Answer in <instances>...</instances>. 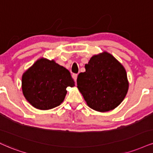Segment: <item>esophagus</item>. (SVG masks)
Masks as SVG:
<instances>
[{
  "label": "esophagus",
  "instance_id": "esophagus-1",
  "mask_svg": "<svg viewBox=\"0 0 153 153\" xmlns=\"http://www.w3.org/2000/svg\"><path fill=\"white\" fill-rule=\"evenodd\" d=\"M77 78H78V75H77V74H73V78L74 79L75 81H76Z\"/></svg>",
  "mask_w": 153,
  "mask_h": 153
}]
</instances>
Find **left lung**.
Instances as JSON below:
<instances>
[{
	"mask_svg": "<svg viewBox=\"0 0 153 153\" xmlns=\"http://www.w3.org/2000/svg\"><path fill=\"white\" fill-rule=\"evenodd\" d=\"M79 73L77 85L86 103L93 110L108 112L126 97L129 82L125 68L113 56L104 51L94 55Z\"/></svg>",
	"mask_w": 153,
	"mask_h": 153,
	"instance_id": "obj_1",
	"label": "left lung"
}]
</instances>
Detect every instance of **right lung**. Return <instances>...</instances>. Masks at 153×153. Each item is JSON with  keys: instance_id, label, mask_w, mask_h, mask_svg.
Listing matches in <instances>:
<instances>
[{"instance_id": "add662e5", "label": "right lung", "mask_w": 153, "mask_h": 153, "mask_svg": "<svg viewBox=\"0 0 153 153\" xmlns=\"http://www.w3.org/2000/svg\"><path fill=\"white\" fill-rule=\"evenodd\" d=\"M71 73L54 60L41 58L22 76V91L34 108L46 110L60 105L67 93L66 88L74 87Z\"/></svg>"}]
</instances>
